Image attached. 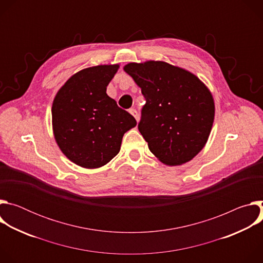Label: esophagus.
I'll list each match as a JSON object with an SVG mask.
<instances>
[{
	"label": "esophagus",
	"instance_id": "1",
	"mask_svg": "<svg viewBox=\"0 0 263 263\" xmlns=\"http://www.w3.org/2000/svg\"><path fill=\"white\" fill-rule=\"evenodd\" d=\"M129 112H130V114L135 118V120L138 122V120H139V115H138V112L136 111V109L131 108V109H129Z\"/></svg>",
	"mask_w": 263,
	"mask_h": 263
}]
</instances>
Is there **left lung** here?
<instances>
[{
    "label": "left lung",
    "instance_id": "8db88e82",
    "mask_svg": "<svg viewBox=\"0 0 263 263\" xmlns=\"http://www.w3.org/2000/svg\"><path fill=\"white\" fill-rule=\"evenodd\" d=\"M124 69L145 99L138 130L149 151L168 165L192 160L207 142L214 120L208 88L192 72L162 61L129 63Z\"/></svg>",
    "mask_w": 263,
    "mask_h": 263
}]
</instances>
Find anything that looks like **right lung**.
<instances>
[{"label":"right lung","mask_w":263,"mask_h":263,"mask_svg":"<svg viewBox=\"0 0 263 263\" xmlns=\"http://www.w3.org/2000/svg\"><path fill=\"white\" fill-rule=\"evenodd\" d=\"M119 64L98 65L71 76L52 106L55 139L62 153L86 168L105 165L120 152L124 134L135 119L106 89Z\"/></svg>","instance_id":"add662e5"}]
</instances>
